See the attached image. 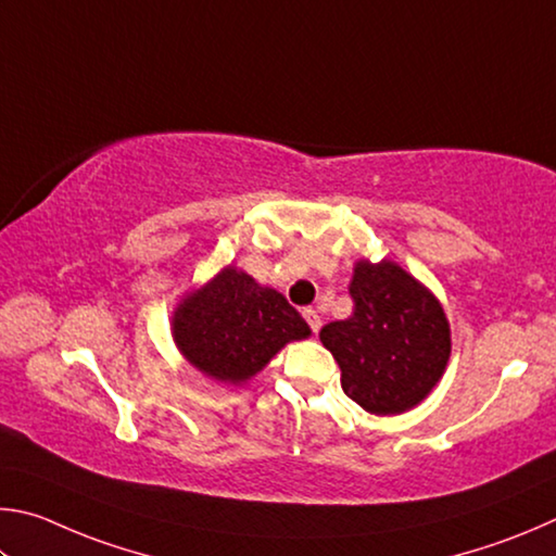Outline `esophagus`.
<instances>
[{
	"label": "esophagus",
	"instance_id": "obj_1",
	"mask_svg": "<svg viewBox=\"0 0 556 556\" xmlns=\"http://www.w3.org/2000/svg\"><path fill=\"white\" fill-rule=\"evenodd\" d=\"M303 317L307 319L309 329H313V332L317 334V332H319V327H323V317H319L317 309H315V307H307V309H303Z\"/></svg>",
	"mask_w": 556,
	"mask_h": 556
}]
</instances>
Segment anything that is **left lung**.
<instances>
[{
  "mask_svg": "<svg viewBox=\"0 0 556 556\" xmlns=\"http://www.w3.org/2000/svg\"><path fill=\"white\" fill-rule=\"evenodd\" d=\"M354 313L319 332L342 368V388L371 415L420 405L452 354L446 315L430 290L393 261H358L349 283Z\"/></svg>",
  "mask_w": 556,
  "mask_h": 556,
  "instance_id": "obj_1",
  "label": "left lung"
}]
</instances>
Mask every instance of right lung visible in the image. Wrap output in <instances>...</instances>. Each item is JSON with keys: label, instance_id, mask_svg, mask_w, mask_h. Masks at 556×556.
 <instances>
[{"label": "right lung", "instance_id": "add662e5", "mask_svg": "<svg viewBox=\"0 0 556 556\" xmlns=\"http://www.w3.org/2000/svg\"><path fill=\"white\" fill-rule=\"evenodd\" d=\"M173 339L198 371L219 383H247L288 342L309 337L298 309L249 273L222 268L173 313Z\"/></svg>", "mask_w": 556, "mask_h": 556}]
</instances>
